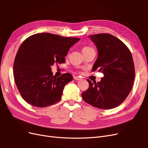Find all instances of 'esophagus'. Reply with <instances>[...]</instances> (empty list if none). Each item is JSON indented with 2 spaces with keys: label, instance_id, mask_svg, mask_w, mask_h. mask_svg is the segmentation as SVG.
I'll return each mask as SVG.
<instances>
[{
  "label": "esophagus",
  "instance_id": "esophagus-1",
  "mask_svg": "<svg viewBox=\"0 0 148 148\" xmlns=\"http://www.w3.org/2000/svg\"><path fill=\"white\" fill-rule=\"evenodd\" d=\"M73 78H74L75 80H79V79H81V78L79 77H77V76H75V77H73Z\"/></svg>",
  "mask_w": 148,
  "mask_h": 148
}]
</instances>
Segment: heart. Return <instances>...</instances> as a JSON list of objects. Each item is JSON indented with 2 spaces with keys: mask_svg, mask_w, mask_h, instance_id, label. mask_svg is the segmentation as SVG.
Listing matches in <instances>:
<instances>
[{
  "mask_svg": "<svg viewBox=\"0 0 148 148\" xmlns=\"http://www.w3.org/2000/svg\"><path fill=\"white\" fill-rule=\"evenodd\" d=\"M91 49H92L91 47H89V46L83 47L82 48V52H83V53L86 52H87V51H89V50H91Z\"/></svg>",
  "mask_w": 148,
  "mask_h": 148,
  "instance_id": "1",
  "label": "heart"
}]
</instances>
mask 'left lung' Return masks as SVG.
<instances>
[{
    "instance_id": "obj_1",
    "label": "left lung",
    "mask_w": 148,
    "mask_h": 148,
    "mask_svg": "<svg viewBox=\"0 0 148 148\" xmlns=\"http://www.w3.org/2000/svg\"><path fill=\"white\" fill-rule=\"evenodd\" d=\"M89 37L98 51L92 70L101 71L104 77L97 83L87 79L89 88L82 93V98L97 108H114L122 104L132 90L135 74L132 53L112 34L101 33Z\"/></svg>"
}]
</instances>
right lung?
<instances>
[{"label":"right lung","mask_w":148,"mask_h":148,"mask_svg":"<svg viewBox=\"0 0 148 148\" xmlns=\"http://www.w3.org/2000/svg\"><path fill=\"white\" fill-rule=\"evenodd\" d=\"M79 39L43 33L31 36L22 42L13 64V77L26 102L45 107L60 100L65 86L73 77L69 73L53 76L51 66L65 63L70 48Z\"/></svg>","instance_id":"right-lung-1"}]
</instances>
